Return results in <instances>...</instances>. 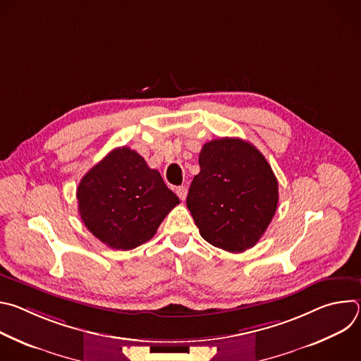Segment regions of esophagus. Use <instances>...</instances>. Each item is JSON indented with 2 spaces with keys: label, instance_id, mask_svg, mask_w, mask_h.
<instances>
[{
  "label": "esophagus",
  "instance_id": "esophagus-1",
  "mask_svg": "<svg viewBox=\"0 0 361 361\" xmlns=\"http://www.w3.org/2000/svg\"><path fill=\"white\" fill-rule=\"evenodd\" d=\"M176 192H177V195L180 197V200H185V197H187V192H188V188L187 187H184V185H180V187H177L176 188Z\"/></svg>",
  "mask_w": 361,
  "mask_h": 361
}]
</instances>
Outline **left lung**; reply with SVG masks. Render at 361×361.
I'll use <instances>...</instances> for the list:
<instances>
[{"mask_svg": "<svg viewBox=\"0 0 361 361\" xmlns=\"http://www.w3.org/2000/svg\"><path fill=\"white\" fill-rule=\"evenodd\" d=\"M187 207L201 237L230 252L257 244L279 204V183L263 154L241 138H220L201 148Z\"/></svg>", "mask_w": 361, "mask_h": 361, "instance_id": "obj_1", "label": "left lung"}]
</instances>
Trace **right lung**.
<instances>
[{"label":"right lung","instance_id":"add662e5","mask_svg":"<svg viewBox=\"0 0 361 361\" xmlns=\"http://www.w3.org/2000/svg\"><path fill=\"white\" fill-rule=\"evenodd\" d=\"M77 200L85 227L114 250H131L152 238L180 202L160 173L128 147L110 151L81 178Z\"/></svg>","mask_w":361,"mask_h":361}]
</instances>
